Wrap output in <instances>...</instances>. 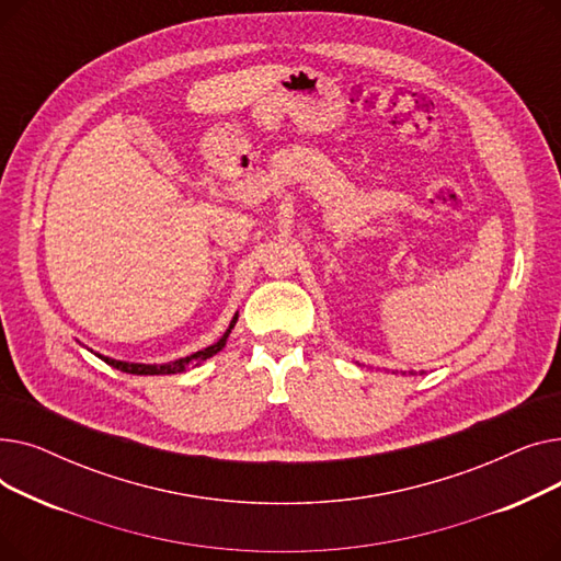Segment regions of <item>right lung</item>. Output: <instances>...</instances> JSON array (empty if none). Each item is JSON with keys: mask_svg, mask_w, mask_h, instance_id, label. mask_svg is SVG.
Returning <instances> with one entry per match:
<instances>
[{"mask_svg": "<svg viewBox=\"0 0 561 561\" xmlns=\"http://www.w3.org/2000/svg\"><path fill=\"white\" fill-rule=\"evenodd\" d=\"M236 320H239V313L233 316V320L229 322V330L220 336L218 343H214V345H209V347H204V350H197V352H193V355H188V357H184V359L170 362V364H129V362H117V359L98 355V352H95V355H98L104 364H108V366H113V368H117V370H123V373H129V375H174V373H184L191 364L199 366L202 362H206L209 357L218 355V352L225 347V343H227V339H229V334H231V330H233V325H236Z\"/></svg>", "mask_w": 561, "mask_h": 561, "instance_id": "add662e5", "label": "right lung"}]
</instances>
